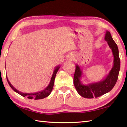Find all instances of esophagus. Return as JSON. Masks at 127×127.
Here are the masks:
<instances>
[{
    "mask_svg": "<svg viewBox=\"0 0 127 127\" xmlns=\"http://www.w3.org/2000/svg\"><path fill=\"white\" fill-rule=\"evenodd\" d=\"M72 58H72V57H70V60H72Z\"/></svg>",
    "mask_w": 127,
    "mask_h": 127,
    "instance_id": "34e87169",
    "label": "esophagus"
}]
</instances>
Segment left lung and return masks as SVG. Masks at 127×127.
<instances>
[{
	"mask_svg": "<svg viewBox=\"0 0 127 127\" xmlns=\"http://www.w3.org/2000/svg\"><path fill=\"white\" fill-rule=\"evenodd\" d=\"M105 40L107 41L109 48L112 50L114 57L113 66L106 77L97 82L83 85L81 81V78L82 77V72L78 64L76 65L73 78L74 85L77 92L85 98L98 97L107 93L113 89L117 81L120 67L118 46L111 37L110 32L108 31H106Z\"/></svg>",
	"mask_w": 127,
	"mask_h": 127,
	"instance_id": "left-lung-1",
	"label": "left lung"
}]
</instances>
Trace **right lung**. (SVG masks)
<instances>
[{
	"label": "right lung",
	"instance_id": "obj_1",
	"mask_svg": "<svg viewBox=\"0 0 127 127\" xmlns=\"http://www.w3.org/2000/svg\"><path fill=\"white\" fill-rule=\"evenodd\" d=\"M60 68H61V66L60 65H58L55 67L54 70L53 76L51 77L50 83H49V84L48 86H47L45 89L42 90V91H38L37 92H34V93H23V92L18 91V90H17L16 88L13 87V86L10 83V82L9 81V80H8V79L7 77V81L8 83H9L10 87L13 89V90H14V91L16 92H17V93L20 94V95L22 96L23 97H27L28 98H30V99H35V100L42 99V98H44L45 97H48L49 95L50 94L51 92L53 89L56 74H57V73L59 69Z\"/></svg>",
	"mask_w": 127,
	"mask_h": 127
}]
</instances>
